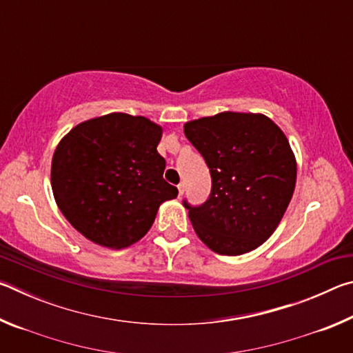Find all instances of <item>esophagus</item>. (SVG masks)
I'll use <instances>...</instances> for the list:
<instances>
[{"label":"esophagus","instance_id":"1","mask_svg":"<svg viewBox=\"0 0 353 353\" xmlns=\"http://www.w3.org/2000/svg\"><path fill=\"white\" fill-rule=\"evenodd\" d=\"M177 190H179V196H182L183 191H185V183H183V182L179 183V185H177Z\"/></svg>","mask_w":353,"mask_h":353}]
</instances>
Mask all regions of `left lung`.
Returning <instances> with one entry per match:
<instances>
[{
  "label": "left lung",
  "mask_w": 353,
  "mask_h": 353,
  "mask_svg": "<svg viewBox=\"0 0 353 353\" xmlns=\"http://www.w3.org/2000/svg\"><path fill=\"white\" fill-rule=\"evenodd\" d=\"M210 170L201 205L183 199L194 232L213 252L240 255L276 230L296 187V159L276 123L256 113L223 112L183 126Z\"/></svg>",
  "instance_id": "8db88e82"
}]
</instances>
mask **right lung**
I'll return each mask as SVG.
<instances>
[{
	"label": "right lung",
	"mask_w": 353,
	"mask_h": 353,
	"mask_svg": "<svg viewBox=\"0 0 353 353\" xmlns=\"http://www.w3.org/2000/svg\"><path fill=\"white\" fill-rule=\"evenodd\" d=\"M162 128L126 113L77 124L56 148L51 187L63 216L101 246L121 249L145 236L159 205L177 188L163 179Z\"/></svg>",
	"instance_id": "right-lung-1"
}]
</instances>
